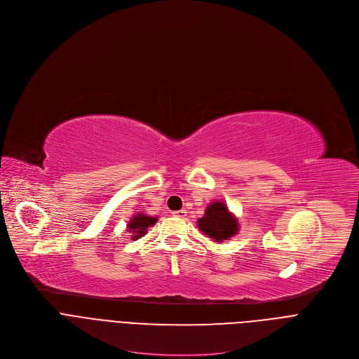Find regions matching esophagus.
Masks as SVG:
<instances>
[{
    "instance_id": "34e87169",
    "label": "esophagus",
    "mask_w": 359,
    "mask_h": 359,
    "mask_svg": "<svg viewBox=\"0 0 359 359\" xmlns=\"http://www.w3.org/2000/svg\"><path fill=\"white\" fill-rule=\"evenodd\" d=\"M186 215H187V212H186V210H177V212H173V216H176V217H186Z\"/></svg>"
}]
</instances>
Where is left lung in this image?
Here are the masks:
<instances>
[{
	"label": "left lung",
	"mask_w": 359,
	"mask_h": 359,
	"mask_svg": "<svg viewBox=\"0 0 359 359\" xmlns=\"http://www.w3.org/2000/svg\"><path fill=\"white\" fill-rule=\"evenodd\" d=\"M197 226L215 241L227 240L238 230L237 220L230 215L226 204L222 201H215L208 206L206 215L197 222Z\"/></svg>",
	"instance_id": "8db88e82"
}]
</instances>
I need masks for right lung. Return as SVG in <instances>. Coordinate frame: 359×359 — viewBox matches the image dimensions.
I'll use <instances>...</instances> for the list:
<instances>
[{"label": "right lung", "mask_w": 359, "mask_h": 359, "mask_svg": "<svg viewBox=\"0 0 359 359\" xmlns=\"http://www.w3.org/2000/svg\"><path fill=\"white\" fill-rule=\"evenodd\" d=\"M158 219H153V217H149V216H144V215H137L135 216L130 223L128 224V229L129 231L133 234L132 238L136 240L139 237H142L143 234H146V230L156 223Z\"/></svg>", "instance_id": "add662e5"}]
</instances>
